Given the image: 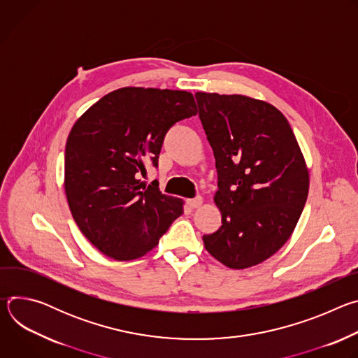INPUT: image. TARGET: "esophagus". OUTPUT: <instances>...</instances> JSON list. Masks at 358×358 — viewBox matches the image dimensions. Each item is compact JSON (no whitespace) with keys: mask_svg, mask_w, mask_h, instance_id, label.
I'll list each match as a JSON object with an SVG mask.
<instances>
[{"mask_svg":"<svg viewBox=\"0 0 358 358\" xmlns=\"http://www.w3.org/2000/svg\"><path fill=\"white\" fill-rule=\"evenodd\" d=\"M187 203H188V207H189V208H192V210L199 208V207L202 206V198H201V196H196V198L188 199V201H187Z\"/></svg>","mask_w":358,"mask_h":358,"instance_id":"esophagus-1","label":"esophagus"}]
</instances>
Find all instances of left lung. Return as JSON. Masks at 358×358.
Listing matches in <instances>:
<instances>
[{
    "label": "left lung",
    "mask_w": 358,
    "mask_h": 358,
    "mask_svg": "<svg viewBox=\"0 0 358 358\" xmlns=\"http://www.w3.org/2000/svg\"><path fill=\"white\" fill-rule=\"evenodd\" d=\"M214 150L221 228L203 246L231 269L262 264L290 238L309 194V170L286 117L243 94L196 92Z\"/></svg>",
    "instance_id": "left-lung-1"
}]
</instances>
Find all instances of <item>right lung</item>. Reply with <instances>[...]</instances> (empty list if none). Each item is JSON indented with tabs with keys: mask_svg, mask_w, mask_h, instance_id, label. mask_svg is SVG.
<instances>
[{
	"mask_svg": "<svg viewBox=\"0 0 358 358\" xmlns=\"http://www.w3.org/2000/svg\"><path fill=\"white\" fill-rule=\"evenodd\" d=\"M192 93L122 87L90 106L73 124L65 148V194L80 232L116 261L137 259L182 211V199L145 187V166L157 167L164 136L195 116Z\"/></svg>",
	"mask_w": 358,
	"mask_h": 358,
	"instance_id": "add662e5",
	"label": "right lung"
}]
</instances>
